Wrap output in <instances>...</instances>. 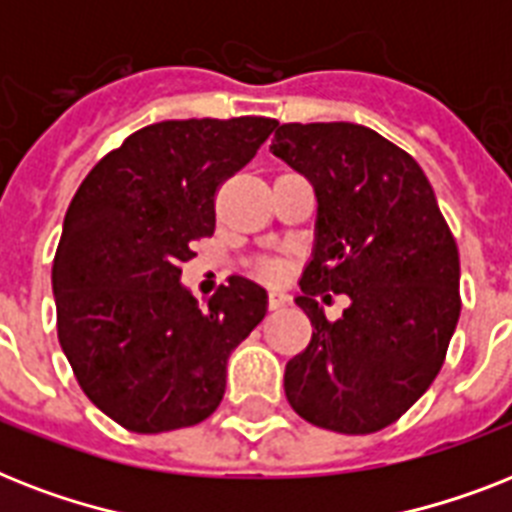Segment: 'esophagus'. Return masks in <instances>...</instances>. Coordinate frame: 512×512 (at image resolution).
Here are the masks:
<instances>
[{
  "label": "esophagus",
  "mask_w": 512,
  "mask_h": 512,
  "mask_svg": "<svg viewBox=\"0 0 512 512\" xmlns=\"http://www.w3.org/2000/svg\"><path fill=\"white\" fill-rule=\"evenodd\" d=\"M285 304H288V296H285L282 290H272V293H269V309H272V312H275V309H282Z\"/></svg>",
  "instance_id": "1"
}]
</instances>
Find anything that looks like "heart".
<instances>
[{"instance_id":"1","label":"heart","mask_w":512,"mask_h":512,"mask_svg":"<svg viewBox=\"0 0 512 512\" xmlns=\"http://www.w3.org/2000/svg\"><path fill=\"white\" fill-rule=\"evenodd\" d=\"M259 272L264 277H272V280H275V277H280L282 272H285V267H282V261L267 259V261H261V264H259Z\"/></svg>"}]
</instances>
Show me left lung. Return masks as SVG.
Returning a JSON list of instances; mask_svg holds the SVG:
<instances>
[{"mask_svg": "<svg viewBox=\"0 0 512 512\" xmlns=\"http://www.w3.org/2000/svg\"><path fill=\"white\" fill-rule=\"evenodd\" d=\"M269 150L317 195L312 261L296 296L314 330L285 365V396L312 425L375 433L444 365L460 320L455 237L418 161L367 126L282 124ZM327 289L352 298L341 321L313 301Z\"/></svg>", "mask_w": 512, "mask_h": 512, "instance_id": "left-lung-1", "label": "left lung"}]
</instances>
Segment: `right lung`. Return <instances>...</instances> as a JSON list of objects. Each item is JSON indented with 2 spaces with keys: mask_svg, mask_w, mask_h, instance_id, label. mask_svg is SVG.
I'll return each mask as SVG.
<instances>
[{
  "mask_svg": "<svg viewBox=\"0 0 512 512\" xmlns=\"http://www.w3.org/2000/svg\"><path fill=\"white\" fill-rule=\"evenodd\" d=\"M275 118L161 121L129 134L73 195L52 264L57 338L89 402L134 433L206 420L227 359L267 314V290L230 277L200 309L179 282L216 227L224 179Z\"/></svg>",
  "mask_w": 512,
  "mask_h": 512,
  "instance_id": "obj_1",
  "label": "right lung"
}]
</instances>
